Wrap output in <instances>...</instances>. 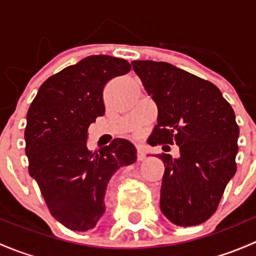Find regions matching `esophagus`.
Returning <instances> with one entry per match:
<instances>
[{
    "label": "esophagus",
    "instance_id": "obj_1",
    "mask_svg": "<svg viewBox=\"0 0 256 256\" xmlns=\"http://www.w3.org/2000/svg\"><path fill=\"white\" fill-rule=\"evenodd\" d=\"M144 158H146V154H144L142 150L138 148V161H144Z\"/></svg>",
    "mask_w": 256,
    "mask_h": 256
}]
</instances>
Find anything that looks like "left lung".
Listing matches in <instances>:
<instances>
[{
	"label": "left lung",
	"instance_id": "left-lung-1",
	"mask_svg": "<svg viewBox=\"0 0 256 256\" xmlns=\"http://www.w3.org/2000/svg\"><path fill=\"white\" fill-rule=\"evenodd\" d=\"M131 64L158 112L150 144L180 147L178 158L161 156V212L180 226L203 223L216 212L236 171L239 126L233 108L213 82L176 66Z\"/></svg>",
	"mask_w": 256,
	"mask_h": 256
}]
</instances>
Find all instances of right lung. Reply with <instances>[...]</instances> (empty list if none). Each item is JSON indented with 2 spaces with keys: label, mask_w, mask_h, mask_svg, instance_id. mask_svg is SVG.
<instances>
[{
  "label": "right lung",
  "mask_w": 256,
  "mask_h": 256,
  "mask_svg": "<svg viewBox=\"0 0 256 256\" xmlns=\"http://www.w3.org/2000/svg\"><path fill=\"white\" fill-rule=\"evenodd\" d=\"M130 69L125 59L86 56L46 80L28 109L30 174L52 216L72 230L96 226L106 209L110 178L138 158L135 146L125 138H115L95 154L88 148V128L105 114V84Z\"/></svg>",
  "instance_id": "right-lung-1"
}]
</instances>
